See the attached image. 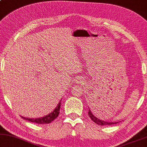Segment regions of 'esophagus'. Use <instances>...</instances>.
Listing matches in <instances>:
<instances>
[{"mask_svg":"<svg viewBox=\"0 0 147 147\" xmlns=\"http://www.w3.org/2000/svg\"><path fill=\"white\" fill-rule=\"evenodd\" d=\"M76 82H78V83H80V79H78V80H76Z\"/></svg>","mask_w":147,"mask_h":147,"instance_id":"esophagus-1","label":"esophagus"}]
</instances>
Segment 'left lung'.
Segmentation results:
<instances>
[{
	"mask_svg": "<svg viewBox=\"0 0 147 147\" xmlns=\"http://www.w3.org/2000/svg\"><path fill=\"white\" fill-rule=\"evenodd\" d=\"M92 111H90V109H88V115H89V117H90V119H91L92 121L94 122L95 123H96L97 125L104 126V125H115V124L118 123V122H113H113H107V121H102V120L98 119V118L94 117V115H93V113H92Z\"/></svg>",
	"mask_w": 147,
	"mask_h": 147,
	"instance_id": "8db88e82",
	"label": "left lung"
}]
</instances>
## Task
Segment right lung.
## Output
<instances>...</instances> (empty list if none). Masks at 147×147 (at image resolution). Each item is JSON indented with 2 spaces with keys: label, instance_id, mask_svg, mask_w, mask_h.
<instances>
[{
  "label": "right lung",
  "instance_id": "right-lung-1",
  "mask_svg": "<svg viewBox=\"0 0 147 147\" xmlns=\"http://www.w3.org/2000/svg\"><path fill=\"white\" fill-rule=\"evenodd\" d=\"M61 101H60L59 105H57L55 110H54L52 113H51L50 114L45 116V117H43L41 118H37V119H28V118H25L22 117H21L24 120H26V121H28L30 122H32V123H34L36 124L50 123L53 121H54V120H55L59 115L60 108H61Z\"/></svg>",
  "mask_w": 147,
  "mask_h": 147
}]
</instances>
